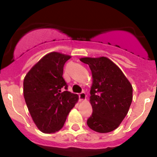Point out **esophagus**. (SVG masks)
<instances>
[{"mask_svg":"<svg viewBox=\"0 0 157 157\" xmlns=\"http://www.w3.org/2000/svg\"><path fill=\"white\" fill-rule=\"evenodd\" d=\"M78 97H79V99L81 100V101H82V100L86 99V93L84 92V91H82V92H81L78 94Z\"/></svg>","mask_w":157,"mask_h":157,"instance_id":"obj_1","label":"esophagus"}]
</instances>
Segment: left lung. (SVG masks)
Segmentation results:
<instances>
[{"instance_id": "8db88e82", "label": "left lung", "mask_w": 157, "mask_h": 157, "mask_svg": "<svg viewBox=\"0 0 157 157\" xmlns=\"http://www.w3.org/2000/svg\"><path fill=\"white\" fill-rule=\"evenodd\" d=\"M80 60L90 66L94 80L90 90L93 113L87 125L97 132H111L127 116L132 102V86L107 57H85Z\"/></svg>"}]
</instances>
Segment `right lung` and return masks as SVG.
Listing matches in <instances>:
<instances>
[{
    "label": "right lung",
    "mask_w": 157,
    "mask_h": 157,
    "mask_svg": "<svg viewBox=\"0 0 157 157\" xmlns=\"http://www.w3.org/2000/svg\"><path fill=\"white\" fill-rule=\"evenodd\" d=\"M70 56L50 52L41 58L25 76L23 96L37 128L52 134L63 127L67 116L78 101L67 91L63 78L64 63Z\"/></svg>",
    "instance_id": "add662e5"
}]
</instances>
